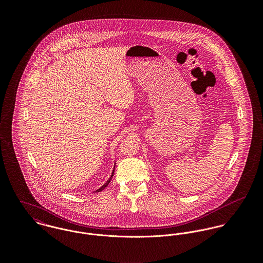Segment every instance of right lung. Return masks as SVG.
<instances>
[{"instance_id": "obj_1", "label": "right lung", "mask_w": 263, "mask_h": 263, "mask_svg": "<svg viewBox=\"0 0 263 263\" xmlns=\"http://www.w3.org/2000/svg\"><path fill=\"white\" fill-rule=\"evenodd\" d=\"M113 172H114V169H113ZM113 172L112 174H111V176H110V178L107 180V182H106V183H105L103 186H101V187L99 188V189H97V191H98V192H99V191H102L104 188L106 187V186L109 184V182H110V181H111V179H112Z\"/></svg>"}]
</instances>
